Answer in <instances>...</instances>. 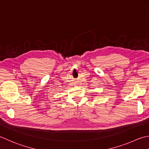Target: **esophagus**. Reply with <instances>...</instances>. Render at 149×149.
Here are the masks:
<instances>
[{
  "label": "esophagus",
  "mask_w": 149,
  "mask_h": 149,
  "mask_svg": "<svg viewBox=\"0 0 149 149\" xmlns=\"http://www.w3.org/2000/svg\"><path fill=\"white\" fill-rule=\"evenodd\" d=\"M75 84H76V85H78V84H79V81H75Z\"/></svg>",
  "instance_id": "34e87169"
}]
</instances>
